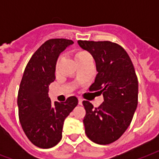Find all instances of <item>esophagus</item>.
<instances>
[{
	"mask_svg": "<svg viewBox=\"0 0 159 159\" xmlns=\"http://www.w3.org/2000/svg\"><path fill=\"white\" fill-rule=\"evenodd\" d=\"M78 104L82 105V99L81 97H78Z\"/></svg>",
	"mask_w": 159,
	"mask_h": 159,
	"instance_id": "34e87169",
	"label": "esophagus"
}]
</instances>
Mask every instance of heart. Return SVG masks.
I'll return each mask as SVG.
<instances>
[{"label": "heart", "mask_w": 159, "mask_h": 159, "mask_svg": "<svg viewBox=\"0 0 159 159\" xmlns=\"http://www.w3.org/2000/svg\"><path fill=\"white\" fill-rule=\"evenodd\" d=\"M87 56H89L88 53L84 50H82V49H77V50L74 51V57L76 61L78 62H80L81 61L84 59L85 57H87ZM61 60H62V57H58V58L57 59L56 61V63H55V70L57 71L58 68H59V65H60V62H61Z\"/></svg>", "instance_id": "heart-1"}]
</instances>
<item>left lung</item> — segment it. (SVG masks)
<instances>
[{
  "mask_svg": "<svg viewBox=\"0 0 159 159\" xmlns=\"http://www.w3.org/2000/svg\"><path fill=\"white\" fill-rule=\"evenodd\" d=\"M81 48L94 57L98 73L90 92H101L104 102L99 107L83 101L85 133L98 144L116 141L130 125L138 105V78L125 48L111 41L78 40Z\"/></svg>",
  "mask_w": 159,
  "mask_h": 159,
  "instance_id": "8db88e82",
  "label": "left lung"
}]
</instances>
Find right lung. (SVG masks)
<instances>
[{"label": "right lung", "mask_w": 159, "mask_h": 159, "mask_svg": "<svg viewBox=\"0 0 159 159\" xmlns=\"http://www.w3.org/2000/svg\"><path fill=\"white\" fill-rule=\"evenodd\" d=\"M73 43L67 39H51L35 51L26 65L18 92L19 120L31 143L52 148L62 139L64 120L77 106L76 97L54 103L48 87L55 80V63L59 53Z\"/></svg>", "instance_id": "obj_1"}]
</instances>
